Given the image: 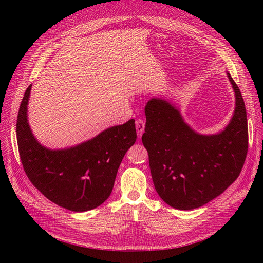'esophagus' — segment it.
I'll return each mask as SVG.
<instances>
[{"mask_svg":"<svg viewBox=\"0 0 263 263\" xmlns=\"http://www.w3.org/2000/svg\"><path fill=\"white\" fill-rule=\"evenodd\" d=\"M136 130L138 137H141L145 132V122L142 119H137L136 121Z\"/></svg>","mask_w":263,"mask_h":263,"instance_id":"esophagus-1","label":"esophagus"}]
</instances>
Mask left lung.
<instances>
[{
    "instance_id": "8db88e82",
    "label": "left lung",
    "mask_w": 263,
    "mask_h": 263,
    "mask_svg": "<svg viewBox=\"0 0 263 263\" xmlns=\"http://www.w3.org/2000/svg\"><path fill=\"white\" fill-rule=\"evenodd\" d=\"M236 97L232 121L216 135H201L177 107L151 99L145 107L141 140L149 155L155 189L177 210H194L214 200L239 177L248 151V124L239 87L227 73Z\"/></svg>"
}]
</instances>
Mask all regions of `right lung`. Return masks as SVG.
Wrapping results in <instances>:
<instances>
[{
  "label": "right lung",
  "mask_w": 263,
  "mask_h": 263,
  "mask_svg": "<svg viewBox=\"0 0 263 263\" xmlns=\"http://www.w3.org/2000/svg\"><path fill=\"white\" fill-rule=\"evenodd\" d=\"M31 85L22 100L16 135L21 161L34 186L63 209L85 212L104 203L112 193L123 158L136 141L135 121L109 127L82 144L59 150L42 146L27 121Z\"/></svg>",
  "instance_id": "add662e5"
}]
</instances>
